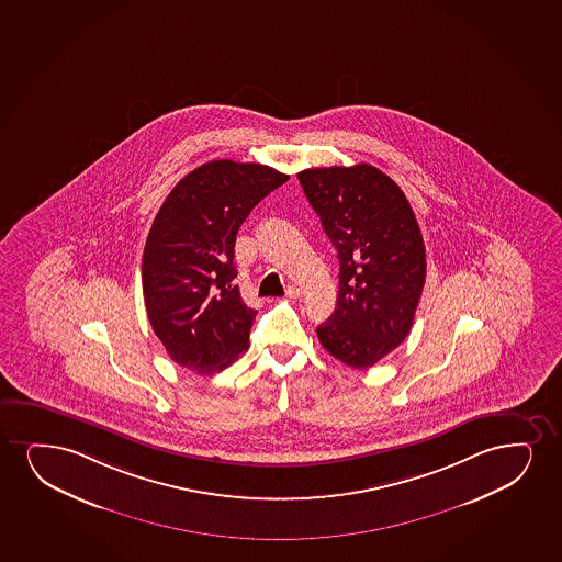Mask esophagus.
Listing matches in <instances>:
<instances>
[{"label":"esophagus","instance_id":"esophagus-1","mask_svg":"<svg viewBox=\"0 0 562 562\" xmlns=\"http://www.w3.org/2000/svg\"><path fill=\"white\" fill-rule=\"evenodd\" d=\"M286 296L289 299H300L302 291H300L299 286H286Z\"/></svg>","mask_w":562,"mask_h":562}]
</instances>
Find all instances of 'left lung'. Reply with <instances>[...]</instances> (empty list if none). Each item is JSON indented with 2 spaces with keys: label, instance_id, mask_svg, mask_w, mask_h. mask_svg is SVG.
<instances>
[{
  "label": "left lung",
  "instance_id": "obj_1",
  "mask_svg": "<svg viewBox=\"0 0 562 562\" xmlns=\"http://www.w3.org/2000/svg\"><path fill=\"white\" fill-rule=\"evenodd\" d=\"M340 262L336 310L317 327L330 356L369 369L405 340L426 283V247L413 206L369 164L299 172Z\"/></svg>",
  "mask_w": 562,
  "mask_h": 562
}]
</instances>
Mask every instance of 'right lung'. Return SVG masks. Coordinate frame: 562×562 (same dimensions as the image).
I'll return each mask as SVG.
<instances>
[{"label": "right lung", "instance_id": "right-lung-1", "mask_svg": "<svg viewBox=\"0 0 562 562\" xmlns=\"http://www.w3.org/2000/svg\"><path fill=\"white\" fill-rule=\"evenodd\" d=\"M286 180L268 165L214 159L186 175L159 209L144 247V304L180 367L214 374L249 348L256 310L234 284L235 237Z\"/></svg>", "mask_w": 562, "mask_h": 562}]
</instances>
